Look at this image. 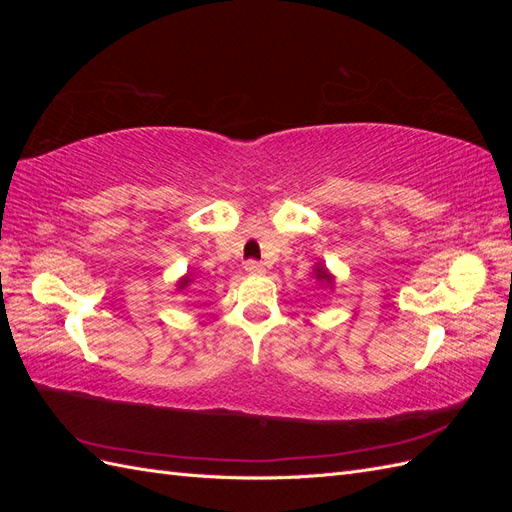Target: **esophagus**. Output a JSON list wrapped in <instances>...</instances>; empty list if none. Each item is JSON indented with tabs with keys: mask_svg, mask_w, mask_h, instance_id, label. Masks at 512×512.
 <instances>
[{
	"mask_svg": "<svg viewBox=\"0 0 512 512\" xmlns=\"http://www.w3.org/2000/svg\"><path fill=\"white\" fill-rule=\"evenodd\" d=\"M245 271L252 273V275H260V273H265V267H262V262H258V260H247Z\"/></svg>",
	"mask_w": 512,
	"mask_h": 512,
	"instance_id": "34e87169",
	"label": "esophagus"
}]
</instances>
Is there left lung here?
Instances as JSON below:
<instances>
[{
    "mask_svg": "<svg viewBox=\"0 0 512 512\" xmlns=\"http://www.w3.org/2000/svg\"><path fill=\"white\" fill-rule=\"evenodd\" d=\"M316 280L320 282H327V284H333V277L329 275V271L324 267H316Z\"/></svg>",
    "mask_w": 512,
    "mask_h": 512,
    "instance_id": "left-lung-1",
    "label": "left lung"
}]
</instances>
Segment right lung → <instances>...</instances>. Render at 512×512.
Listing matches in <instances>:
<instances>
[{
	"mask_svg": "<svg viewBox=\"0 0 512 512\" xmlns=\"http://www.w3.org/2000/svg\"><path fill=\"white\" fill-rule=\"evenodd\" d=\"M188 284H190V277H183V280L179 282V288L183 290V288H185V286H188Z\"/></svg>",
	"mask_w": 512,
	"mask_h": 512,
	"instance_id": "right-lung-1",
	"label": "right lung"
}]
</instances>
